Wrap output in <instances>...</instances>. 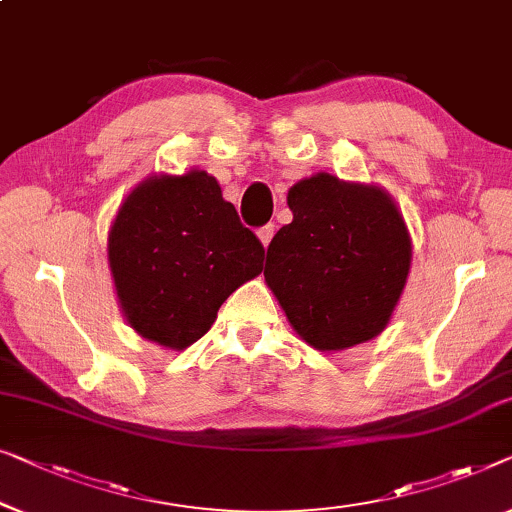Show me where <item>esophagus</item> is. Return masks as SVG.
Returning a JSON list of instances; mask_svg holds the SVG:
<instances>
[{
	"instance_id": "esophagus-1",
	"label": "esophagus",
	"mask_w": 512,
	"mask_h": 512,
	"mask_svg": "<svg viewBox=\"0 0 512 512\" xmlns=\"http://www.w3.org/2000/svg\"><path fill=\"white\" fill-rule=\"evenodd\" d=\"M256 233H258V240L263 242V247H268L270 240H272V235H274V224H265V226L258 228Z\"/></svg>"
}]
</instances>
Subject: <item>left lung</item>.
<instances>
[{"instance_id":"8db88e82","label":"left lung","mask_w":512,"mask_h":512,"mask_svg":"<svg viewBox=\"0 0 512 512\" xmlns=\"http://www.w3.org/2000/svg\"><path fill=\"white\" fill-rule=\"evenodd\" d=\"M286 201L293 221L272 238L263 274L288 323L318 351L381 335L411 268L395 201L330 173L293 184Z\"/></svg>"}]
</instances>
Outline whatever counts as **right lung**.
I'll return each instance as SVG.
<instances>
[{"label":"right lung","mask_w":512,"mask_h":512,"mask_svg":"<svg viewBox=\"0 0 512 512\" xmlns=\"http://www.w3.org/2000/svg\"><path fill=\"white\" fill-rule=\"evenodd\" d=\"M263 256L219 182L196 168L140 182L108 235L124 318L140 337L173 351L212 328L228 295L261 274Z\"/></svg>","instance_id":"obj_1"}]
</instances>
